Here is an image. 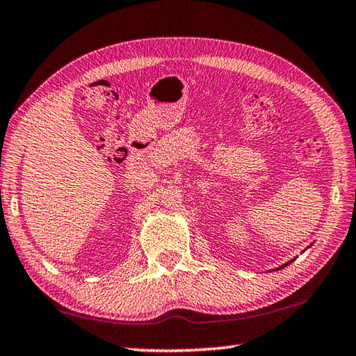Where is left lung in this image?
<instances>
[{"label":"left lung","instance_id":"1","mask_svg":"<svg viewBox=\"0 0 356 356\" xmlns=\"http://www.w3.org/2000/svg\"><path fill=\"white\" fill-rule=\"evenodd\" d=\"M291 262H293V259H292V261ZM291 262H287V264H284V265H281V268H284L286 267V265H289V264H291Z\"/></svg>","mask_w":356,"mask_h":356}]
</instances>
